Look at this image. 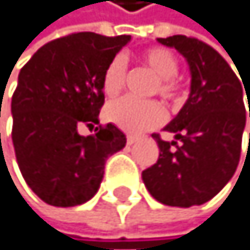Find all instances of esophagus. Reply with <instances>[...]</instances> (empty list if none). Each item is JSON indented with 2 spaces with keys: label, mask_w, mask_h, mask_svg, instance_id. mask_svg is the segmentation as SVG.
<instances>
[{
  "label": "esophagus",
  "mask_w": 250,
  "mask_h": 250,
  "mask_svg": "<svg viewBox=\"0 0 250 250\" xmlns=\"http://www.w3.org/2000/svg\"><path fill=\"white\" fill-rule=\"evenodd\" d=\"M137 140H139L137 135H127V140H126V142H127V145H134Z\"/></svg>",
  "instance_id": "obj_1"
}]
</instances>
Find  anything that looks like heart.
Here are the masks:
<instances>
[{
  "label": "heart",
  "mask_w": 250,
  "mask_h": 250,
  "mask_svg": "<svg viewBox=\"0 0 250 250\" xmlns=\"http://www.w3.org/2000/svg\"><path fill=\"white\" fill-rule=\"evenodd\" d=\"M144 62L158 76L156 91L166 99H174L179 92V84L174 80L179 70V62L172 51L166 47H148L142 52ZM126 81V60L123 56H115L106 63L102 73V89L106 97H115ZM164 110L158 102H140V100L123 97L106 105L105 118L115 126L127 132H144L156 127L164 121Z\"/></svg>",
  "instance_id": "obj_1"
}]
</instances>
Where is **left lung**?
I'll return each mask as SVG.
<instances>
[{
  "instance_id": "obj_1",
  "label": "left lung",
  "mask_w": 250,
  "mask_h": 250,
  "mask_svg": "<svg viewBox=\"0 0 250 250\" xmlns=\"http://www.w3.org/2000/svg\"><path fill=\"white\" fill-rule=\"evenodd\" d=\"M158 42L185 57L191 86L179 115L164 127L182 145L153 134L159 158L142 172V180L159 203L175 208L199 206L212 199L238 167L248 111L244 95L249 100V87H243V80L215 49L196 38L174 35L158 38ZM170 145H176L175 150Z\"/></svg>"
}]
</instances>
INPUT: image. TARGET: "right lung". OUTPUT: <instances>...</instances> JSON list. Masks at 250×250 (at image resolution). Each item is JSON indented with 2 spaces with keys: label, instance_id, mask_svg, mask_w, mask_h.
Here are the masks:
<instances>
[{
  "label": "right lung",
  "instance_id": "1",
  "mask_svg": "<svg viewBox=\"0 0 250 250\" xmlns=\"http://www.w3.org/2000/svg\"><path fill=\"white\" fill-rule=\"evenodd\" d=\"M129 35L73 33L47 42L20 70L12 95V144L27 185L42 201L71 208L97 193L105 161L126 145L115 124H99L105 102L102 73Z\"/></svg>",
  "mask_w": 250,
  "mask_h": 250
}]
</instances>
